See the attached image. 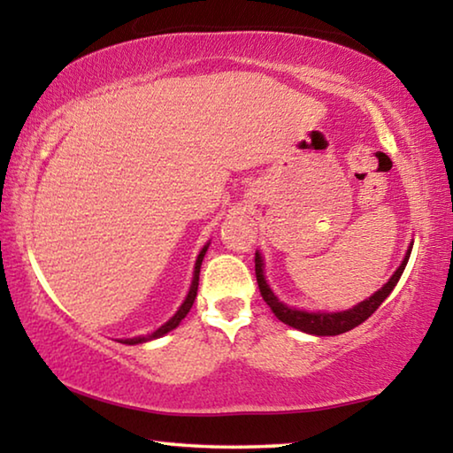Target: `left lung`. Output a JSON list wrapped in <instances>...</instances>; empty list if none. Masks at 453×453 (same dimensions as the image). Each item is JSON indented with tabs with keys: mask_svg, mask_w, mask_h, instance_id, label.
Here are the masks:
<instances>
[{
	"mask_svg": "<svg viewBox=\"0 0 453 453\" xmlns=\"http://www.w3.org/2000/svg\"><path fill=\"white\" fill-rule=\"evenodd\" d=\"M410 254H411V245L408 254L403 257L402 265L394 272V275L389 278L386 286L375 291L372 297H367V300L359 302L357 305H354V308L346 311H303V310L288 308L286 303L278 300V296L273 294L272 288L267 286L265 275H264V259L259 251H256V278H257V286H259V291H262L264 302L270 305L272 311L275 313V318L283 321V324L313 335H340V334L349 332V329H354L359 324H364V321L380 308L383 300L392 294L395 283L402 278L405 265H408Z\"/></svg>",
	"mask_w": 453,
	"mask_h": 453,
	"instance_id": "obj_1",
	"label": "left lung"
}]
</instances>
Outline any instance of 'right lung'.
I'll return each mask as SVG.
<instances>
[{
	"label": "right lung",
	"mask_w": 453,
	"mask_h": 453,
	"mask_svg": "<svg viewBox=\"0 0 453 453\" xmlns=\"http://www.w3.org/2000/svg\"><path fill=\"white\" fill-rule=\"evenodd\" d=\"M210 243H205L202 251H199V256L196 259V267H194V280H191V288L188 291L186 300H183V303L180 305V310L173 313V318H170L165 321V324L162 327H157L156 332H151L148 335H137V337H129V340H121V343H127V346H135V343H145V342H151V340H157V337L165 335L167 332H172V329L178 327L181 324V319L188 316V311L191 310V305H194L196 302V296H197V286H199V267H202V262H203V256L205 251H208Z\"/></svg>",
	"instance_id": "right-lung-1"
}]
</instances>
